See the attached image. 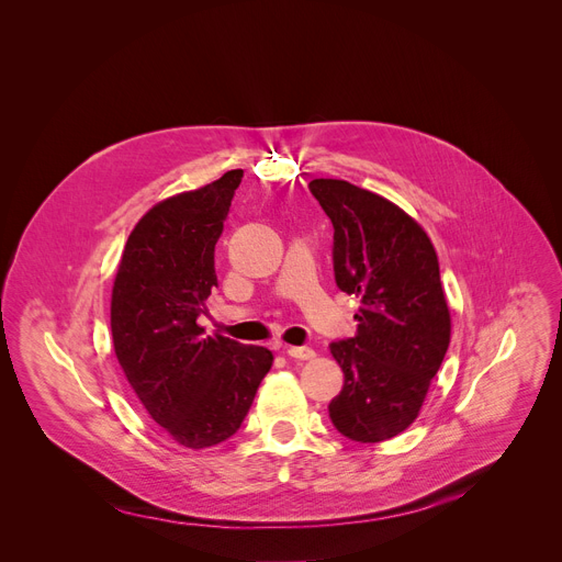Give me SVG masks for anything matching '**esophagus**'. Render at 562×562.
<instances>
[{"mask_svg": "<svg viewBox=\"0 0 562 562\" xmlns=\"http://www.w3.org/2000/svg\"><path fill=\"white\" fill-rule=\"evenodd\" d=\"M286 356H291L295 360H311L315 356V351L308 347H286Z\"/></svg>", "mask_w": 562, "mask_h": 562, "instance_id": "esophagus-1", "label": "esophagus"}]
</instances>
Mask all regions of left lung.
Instances as JSON below:
<instances>
[{"label": "left lung", "mask_w": 562, "mask_h": 562, "mask_svg": "<svg viewBox=\"0 0 562 562\" xmlns=\"http://www.w3.org/2000/svg\"><path fill=\"white\" fill-rule=\"evenodd\" d=\"M334 224V273L356 295L358 331L331 342L345 371L329 403L334 427L356 442L405 431L425 403L451 336L431 239L403 209L345 180H311Z\"/></svg>", "instance_id": "1"}]
</instances>
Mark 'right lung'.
<instances>
[{"mask_svg":"<svg viewBox=\"0 0 562 562\" xmlns=\"http://www.w3.org/2000/svg\"><path fill=\"white\" fill-rule=\"evenodd\" d=\"M243 169L155 204L126 239L113 284L115 356L150 418L189 449L231 438L273 364L267 347L204 336L215 245Z\"/></svg>","mask_w":562,"mask_h":562,"instance_id":"right-lung-1","label":"right lung"}]
</instances>
